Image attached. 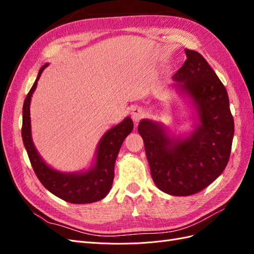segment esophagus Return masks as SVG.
Masks as SVG:
<instances>
[{
    "mask_svg": "<svg viewBox=\"0 0 254 254\" xmlns=\"http://www.w3.org/2000/svg\"><path fill=\"white\" fill-rule=\"evenodd\" d=\"M145 117V111L143 108H140V107H136V108L132 109L131 111V118L134 122H139Z\"/></svg>",
    "mask_w": 254,
    "mask_h": 254,
    "instance_id": "1",
    "label": "esophagus"
}]
</instances>
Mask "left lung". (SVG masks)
Here are the masks:
<instances>
[{
	"label": "left lung",
	"mask_w": 254,
	"mask_h": 254,
	"mask_svg": "<svg viewBox=\"0 0 254 254\" xmlns=\"http://www.w3.org/2000/svg\"><path fill=\"white\" fill-rule=\"evenodd\" d=\"M186 54L174 79L194 98L200 125L187 139L173 142L157 123L143 120L137 127L153 182L174 196L196 194L224 172L234 134L225 86L201 54L189 49Z\"/></svg>",
	"instance_id": "1"
}]
</instances>
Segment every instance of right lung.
Here are the masks:
<instances>
[{
  "label": "right lung",
  "mask_w": 254,
  "mask_h": 254,
  "mask_svg": "<svg viewBox=\"0 0 254 254\" xmlns=\"http://www.w3.org/2000/svg\"><path fill=\"white\" fill-rule=\"evenodd\" d=\"M48 64H44L23 104L22 139L34 172L43 187L52 194L71 203H91L101 200L108 194L114 178V163L125 137L133 129V123L126 118L121 124L107 132L98 145L95 166L84 174H64L52 170L38 155L30 135L29 103L37 81Z\"/></svg>",
  "instance_id": "right-lung-1"
}]
</instances>
